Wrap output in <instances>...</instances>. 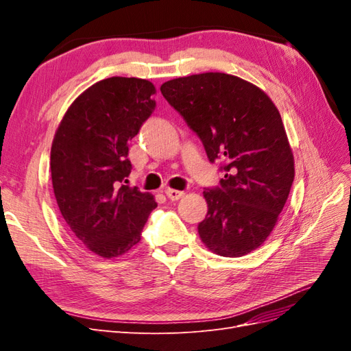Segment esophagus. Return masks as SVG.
<instances>
[{
  "mask_svg": "<svg viewBox=\"0 0 351 351\" xmlns=\"http://www.w3.org/2000/svg\"><path fill=\"white\" fill-rule=\"evenodd\" d=\"M165 195L169 200H178L184 196V192H182V190H176V189H165Z\"/></svg>",
  "mask_w": 351,
  "mask_h": 351,
  "instance_id": "esophagus-1",
  "label": "esophagus"
}]
</instances>
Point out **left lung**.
Returning <instances> with one entry per match:
<instances>
[{
    "label": "left lung",
    "mask_w": 351,
    "mask_h": 351,
    "mask_svg": "<svg viewBox=\"0 0 351 351\" xmlns=\"http://www.w3.org/2000/svg\"><path fill=\"white\" fill-rule=\"evenodd\" d=\"M205 146L224 162L221 187L206 189L200 240L219 256L258 249L277 224L294 180V156L278 108L256 84L226 73H200L161 84Z\"/></svg>",
    "instance_id": "1"
}]
</instances>
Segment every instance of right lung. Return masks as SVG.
<instances>
[{
    "label": "right lung",
    "instance_id": "1",
    "mask_svg": "<svg viewBox=\"0 0 351 351\" xmlns=\"http://www.w3.org/2000/svg\"><path fill=\"white\" fill-rule=\"evenodd\" d=\"M149 80L110 77L73 101L51 146L57 205L73 236L102 258H117L141 241L158 206L151 193L125 186L129 142L155 110Z\"/></svg>",
    "mask_w": 351,
    "mask_h": 351
}]
</instances>
